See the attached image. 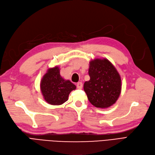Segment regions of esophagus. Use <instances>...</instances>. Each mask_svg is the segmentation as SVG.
<instances>
[{
    "instance_id": "34e87169",
    "label": "esophagus",
    "mask_w": 155,
    "mask_h": 155,
    "mask_svg": "<svg viewBox=\"0 0 155 155\" xmlns=\"http://www.w3.org/2000/svg\"><path fill=\"white\" fill-rule=\"evenodd\" d=\"M76 86L78 87V88L79 89H81L83 87V83L81 82H78L76 84Z\"/></svg>"
}]
</instances>
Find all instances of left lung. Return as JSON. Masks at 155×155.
<instances>
[{
	"mask_svg": "<svg viewBox=\"0 0 155 155\" xmlns=\"http://www.w3.org/2000/svg\"><path fill=\"white\" fill-rule=\"evenodd\" d=\"M90 80L84 83L88 99L97 108H108L115 103L121 92V79L115 67L108 60L90 61Z\"/></svg>",
	"mask_w": 155,
	"mask_h": 155,
	"instance_id": "8db88e82",
	"label": "left lung"
}]
</instances>
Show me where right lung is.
Listing matches in <instances>:
<instances>
[{"label": "right lung", "mask_w": 155, "mask_h": 155, "mask_svg": "<svg viewBox=\"0 0 155 155\" xmlns=\"http://www.w3.org/2000/svg\"><path fill=\"white\" fill-rule=\"evenodd\" d=\"M76 87L60 75V68H50L42 78L40 89L45 101L51 105H60L68 100L69 94Z\"/></svg>", "instance_id": "obj_1"}]
</instances>
